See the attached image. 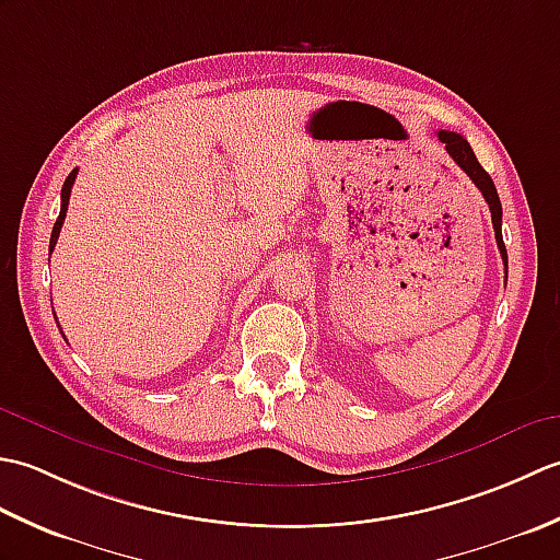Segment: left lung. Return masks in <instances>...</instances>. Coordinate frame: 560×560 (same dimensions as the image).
Segmentation results:
<instances>
[{
    "mask_svg": "<svg viewBox=\"0 0 560 560\" xmlns=\"http://www.w3.org/2000/svg\"><path fill=\"white\" fill-rule=\"evenodd\" d=\"M438 139L445 144V151L452 156L459 168L469 175V180L479 187V192L483 195L486 205L491 209V221H493V231H495V243L498 249H501V257H503V265H505V273H508V253H505V243H503V231H501V223H503V207H501V199H498L495 192V185L491 180V175L481 168V163L474 156V151L469 147V141L464 139L457 132H447V129H438Z\"/></svg>",
    "mask_w": 560,
    "mask_h": 560,
    "instance_id": "obj_1",
    "label": "left lung"
}]
</instances>
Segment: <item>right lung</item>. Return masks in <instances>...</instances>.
<instances>
[{"mask_svg":"<svg viewBox=\"0 0 560 560\" xmlns=\"http://www.w3.org/2000/svg\"><path fill=\"white\" fill-rule=\"evenodd\" d=\"M77 168L71 171L69 175H67V180H65V185H62V209H59V217H57V221H55V225H52V235H50V255H52V249H55V245H57V237H59V231H62V223H65V217H67V207H69V195H71V185H74V180H77Z\"/></svg>","mask_w":560,"mask_h":560,"instance_id":"obj_1","label":"right lung"}]
</instances>
